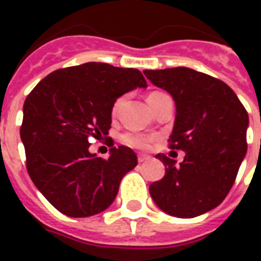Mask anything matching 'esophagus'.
<instances>
[{"label": "esophagus", "instance_id": "34e87169", "mask_svg": "<svg viewBox=\"0 0 261 261\" xmlns=\"http://www.w3.org/2000/svg\"><path fill=\"white\" fill-rule=\"evenodd\" d=\"M150 159V157H149V155L147 154H139L138 155V163L141 164V163H145V161H147V160Z\"/></svg>", "mask_w": 261, "mask_h": 261}]
</instances>
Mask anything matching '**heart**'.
<instances>
[{"label": "heart", "instance_id": "b5f03b06", "mask_svg": "<svg viewBox=\"0 0 261 261\" xmlns=\"http://www.w3.org/2000/svg\"><path fill=\"white\" fill-rule=\"evenodd\" d=\"M159 94L161 93H159V92H153V93H150L147 96V100H151V98L155 97V96H159ZM122 101L123 98H118V100L115 101L114 108H112V114L115 115L118 112L120 106H122ZM153 139H154V137H149V135L141 134V133H127V134H124L122 137V142L124 143V145H127V146L134 147V149H147Z\"/></svg>", "mask_w": 261, "mask_h": 261}]
</instances>
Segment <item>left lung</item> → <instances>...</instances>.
Listing matches in <instances>:
<instances>
[{
  "mask_svg": "<svg viewBox=\"0 0 261 261\" xmlns=\"http://www.w3.org/2000/svg\"><path fill=\"white\" fill-rule=\"evenodd\" d=\"M143 73L174 100L169 142L186 153L180 165L161 153L155 155L165 174L149 187L151 199L172 217L204 214L226 198L247 154V110L226 84L190 67Z\"/></svg>",
  "mask_w": 261,
  "mask_h": 261,
  "instance_id": "left-lung-1",
  "label": "left lung"
}]
</instances>
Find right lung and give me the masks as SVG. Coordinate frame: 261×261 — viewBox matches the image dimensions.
Wrapping results in <instances>:
<instances>
[{
	"instance_id": "1",
	"label": "right lung",
	"mask_w": 261,
	"mask_h": 261,
	"mask_svg": "<svg viewBox=\"0 0 261 261\" xmlns=\"http://www.w3.org/2000/svg\"><path fill=\"white\" fill-rule=\"evenodd\" d=\"M137 88H147L138 69L88 62L53 71L25 98L20 137L27 171L62 214L85 218L107 210L137 167V154L123 145L111 147L108 160L89 151L92 139L108 134L116 98Z\"/></svg>"
}]
</instances>
